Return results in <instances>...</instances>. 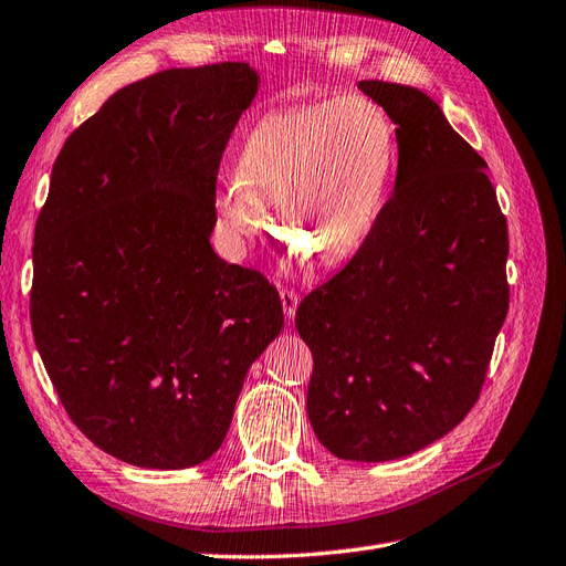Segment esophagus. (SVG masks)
<instances>
[{"label": "esophagus", "mask_w": 566, "mask_h": 566, "mask_svg": "<svg viewBox=\"0 0 566 566\" xmlns=\"http://www.w3.org/2000/svg\"><path fill=\"white\" fill-rule=\"evenodd\" d=\"M281 304H283V312L287 318H293L295 312H297V304H300V295L295 293V290L290 287H283L281 290Z\"/></svg>", "instance_id": "1"}]
</instances>
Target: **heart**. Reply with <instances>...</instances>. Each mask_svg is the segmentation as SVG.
Segmentation results:
<instances>
[{
	"label": "heart",
	"instance_id": "1",
	"mask_svg": "<svg viewBox=\"0 0 566 566\" xmlns=\"http://www.w3.org/2000/svg\"><path fill=\"white\" fill-rule=\"evenodd\" d=\"M397 158V132L368 96L271 111L245 134L235 181L214 198L221 243L241 252L271 210L279 241L312 264H337L370 231Z\"/></svg>",
	"mask_w": 566,
	"mask_h": 566
}]
</instances>
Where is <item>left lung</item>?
<instances>
[{
    "instance_id": "8db88e82",
    "label": "left lung",
    "mask_w": 566,
    "mask_h": 566,
    "mask_svg": "<svg viewBox=\"0 0 566 566\" xmlns=\"http://www.w3.org/2000/svg\"><path fill=\"white\" fill-rule=\"evenodd\" d=\"M397 125L394 193L295 314L306 413L333 455L397 460L449 434L484 387L510 304L507 221L486 160L420 90L361 80Z\"/></svg>"
}]
</instances>
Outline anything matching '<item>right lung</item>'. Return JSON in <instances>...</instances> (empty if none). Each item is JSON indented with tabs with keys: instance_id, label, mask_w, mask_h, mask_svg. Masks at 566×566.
I'll list each match as a JSON object with an SVG mask.
<instances>
[{
	"instance_id": "1",
	"label": "right lung",
	"mask_w": 566,
	"mask_h": 566,
	"mask_svg": "<svg viewBox=\"0 0 566 566\" xmlns=\"http://www.w3.org/2000/svg\"><path fill=\"white\" fill-rule=\"evenodd\" d=\"M256 84L235 61L127 84L51 169L32 335L77 430L136 468L208 460L283 328L279 290L210 245L219 163Z\"/></svg>"
}]
</instances>
